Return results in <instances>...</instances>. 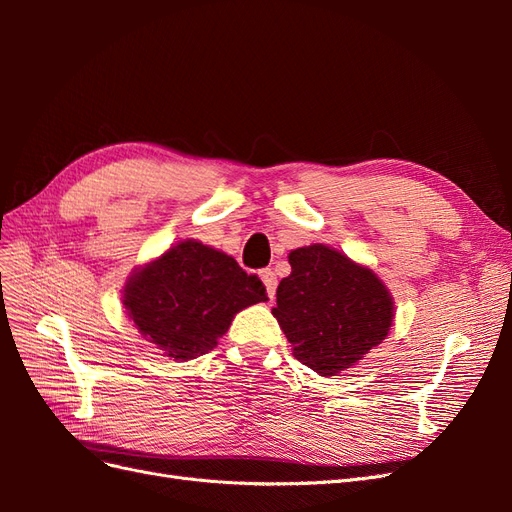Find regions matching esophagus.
<instances>
[{
  "label": "esophagus",
  "instance_id": "esophagus-1",
  "mask_svg": "<svg viewBox=\"0 0 512 512\" xmlns=\"http://www.w3.org/2000/svg\"><path fill=\"white\" fill-rule=\"evenodd\" d=\"M260 280H262V284H265V288H267V297L275 299V290H277V277H275V273L271 269H262L260 271Z\"/></svg>",
  "mask_w": 512,
  "mask_h": 512
}]
</instances>
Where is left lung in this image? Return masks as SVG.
Returning a JSON list of instances; mask_svg holds the SVG:
<instances>
[{
    "instance_id": "left-lung-1",
    "label": "left lung",
    "mask_w": 512,
    "mask_h": 512,
    "mask_svg": "<svg viewBox=\"0 0 512 512\" xmlns=\"http://www.w3.org/2000/svg\"><path fill=\"white\" fill-rule=\"evenodd\" d=\"M273 316L299 359L335 376L378 346L393 322V299L371 269L327 245L290 252Z\"/></svg>"
}]
</instances>
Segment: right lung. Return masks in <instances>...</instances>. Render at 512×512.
Instances as JSON below:
<instances>
[{
  "label": "right lung",
  "mask_w": 512,
  "mask_h": 512,
  "mask_svg": "<svg viewBox=\"0 0 512 512\" xmlns=\"http://www.w3.org/2000/svg\"><path fill=\"white\" fill-rule=\"evenodd\" d=\"M260 301H267V290L258 275L192 239L134 273L123 290L136 329L175 361L213 350L235 314Z\"/></svg>",
  "instance_id": "1"
}]
</instances>
